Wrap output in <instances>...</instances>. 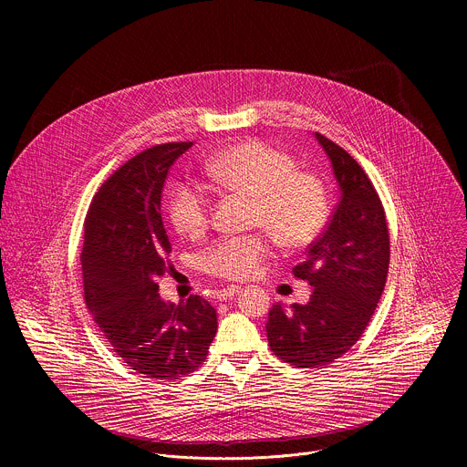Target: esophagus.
Returning <instances> with one entry per match:
<instances>
[{"label":"esophagus","instance_id":"esophagus-1","mask_svg":"<svg viewBox=\"0 0 467 467\" xmlns=\"http://www.w3.org/2000/svg\"><path fill=\"white\" fill-rule=\"evenodd\" d=\"M240 292V286H227V288H222V290H218L216 292V299L218 301H229V299H233L236 294Z\"/></svg>","mask_w":467,"mask_h":467}]
</instances>
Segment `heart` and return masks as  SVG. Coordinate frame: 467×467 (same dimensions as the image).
I'll return each instance as SVG.
<instances>
[{"mask_svg": "<svg viewBox=\"0 0 467 467\" xmlns=\"http://www.w3.org/2000/svg\"><path fill=\"white\" fill-rule=\"evenodd\" d=\"M209 173L220 184L254 197L253 223L268 229L283 245L303 247L325 227L328 199L323 181L296 161L264 142L233 146L209 162ZM173 227L186 236L202 234L213 213L207 190L190 181L171 188L168 202ZM268 234L223 236L199 254V265L209 275L231 281L253 277L272 254Z\"/></svg>", "mask_w": 467, "mask_h": 467, "instance_id": "obj_1", "label": "heart"}]
</instances>
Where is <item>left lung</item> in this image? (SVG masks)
Returning a JSON list of instances; mask_svg holds the SVG:
<instances>
[{
  "mask_svg": "<svg viewBox=\"0 0 467 467\" xmlns=\"http://www.w3.org/2000/svg\"><path fill=\"white\" fill-rule=\"evenodd\" d=\"M340 188L327 229L292 274L312 286L308 303L274 305L265 323L272 351L297 368L335 362L362 337L382 296L389 234L379 193L360 164L314 132Z\"/></svg>",
  "mask_w": 467,
  "mask_h": 467,
  "instance_id": "obj_1",
  "label": "left lung"
}]
</instances>
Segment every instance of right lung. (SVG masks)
<instances>
[{
	"label": "right lung",
	"instance_id": "1",
	"mask_svg": "<svg viewBox=\"0 0 467 467\" xmlns=\"http://www.w3.org/2000/svg\"><path fill=\"white\" fill-rule=\"evenodd\" d=\"M193 144L153 146L118 168L94 195L81 251L85 301L114 353L137 373L173 380L205 362L218 328L209 301H164L157 279L171 251L161 197L171 164Z\"/></svg>",
	"mask_w": 467,
	"mask_h": 467
}]
</instances>
